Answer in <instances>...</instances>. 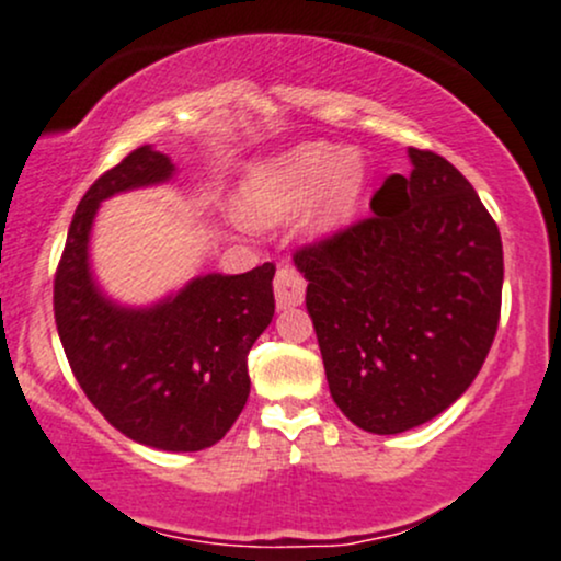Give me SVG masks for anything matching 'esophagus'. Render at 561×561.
Wrapping results in <instances>:
<instances>
[{"mask_svg":"<svg viewBox=\"0 0 561 561\" xmlns=\"http://www.w3.org/2000/svg\"><path fill=\"white\" fill-rule=\"evenodd\" d=\"M274 295H276V308L287 311V308L300 306L306 298V279L293 263H279L274 276Z\"/></svg>","mask_w":561,"mask_h":561,"instance_id":"obj_1","label":"esophagus"}]
</instances>
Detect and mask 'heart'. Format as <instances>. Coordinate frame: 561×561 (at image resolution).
<instances>
[{
	"instance_id": "obj_1",
	"label": "heart",
	"mask_w": 561,
	"mask_h": 561,
	"mask_svg": "<svg viewBox=\"0 0 561 561\" xmlns=\"http://www.w3.org/2000/svg\"><path fill=\"white\" fill-rule=\"evenodd\" d=\"M364 184L366 165L358 152L311 141L250 171L242 186V214L255 224H274L298 214L319 195L311 227L324 234L356 216Z\"/></svg>"
}]
</instances>
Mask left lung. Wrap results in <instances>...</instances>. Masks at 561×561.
Instances as JSON below:
<instances>
[{"mask_svg":"<svg viewBox=\"0 0 561 561\" xmlns=\"http://www.w3.org/2000/svg\"><path fill=\"white\" fill-rule=\"evenodd\" d=\"M371 216L295 250L308 279L327 382L356 427L396 435L430 422L485 364L501 317L504 248L456 165L409 147Z\"/></svg>","mask_w":561,"mask_h":561,"instance_id":"1","label":"left lung"}]
</instances>
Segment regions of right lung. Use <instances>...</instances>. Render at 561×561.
<instances>
[{"label":"right lung","instance_id":"obj_1","mask_svg":"<svg viewBox=\"0 0 561 561\" xmlns=\"http://www.w3.org/2000/svg\"><path fill=\"white\" fill-rule=\"evenodd\" d=\"M171 173L163 152L137 147L89 186L55 272V324L73 377L115 430L160 450H203L248 403V353L272 324L276 266L199 276L139 311L102 298L87 261L96 205Z\"/></svg>","mask_w":561,"mask_h":561}]
</instances>
